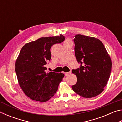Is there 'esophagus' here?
<instances>
[{"instance_id":"obj_1","label":"esophagus","mask_w":122,"mask_h":122,"mask_svg":"<svg viewBox=\"0 0 122 122\" xmlns=\"http://www.w3.org/2000/svg\"><path fill=\"white\" fill-rule=\"evenodd\" d=\"M71 74V72H67V73H65V76H68Z\"/></svg>"}]
</instances>
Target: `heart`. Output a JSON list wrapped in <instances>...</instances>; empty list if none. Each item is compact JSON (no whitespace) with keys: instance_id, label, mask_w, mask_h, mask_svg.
<instances>
[{"instance_id":"b5f03b06","label":"heart","mask_w":122,"mask_h":122,"mask_svg":"<svg viewBox=\"0 0 122 122\" xmlns=\"http://www.w3.org/2000/svg\"><path fill=\"white\" fill-rule=\"evenodd\" d=\"M69 41H70L69 40H66L65 41V42H69Z\"/></svg>"}]
</instances>
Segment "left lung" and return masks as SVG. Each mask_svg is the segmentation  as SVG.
I'll return each mask as SVG.
<instances>
[{
	"instance_id": "obj_1",
	"label": "left lung",
	"mask_w": 122,
	"mask_h": 122,
	"mask_svg": "<svg viewBox=\"0 0 122 122\" xmlns=\"http://www.w3.org/2000/svg\"><path fill=\"white\" fill-rule=\"evenodd\" d=\"M75 54L80 68L73 69L77 81L73 91L84 98L98 95L106 86L111 70V60L99 39L77 34L74 39Z\"/></svg>"
}]
</instances>
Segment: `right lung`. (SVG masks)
I'll return each mask as SVG.
<instances>
[{"label":"right lung","mask_w":122,"mask_h":122,"mask_svg":"<svg viewBox=\"0 0 122 122\" xmlns=\"http://www.w3.org/2000/svg\"><path fill=\"white\" fill-rule=\"evenodd\" d=\"M65 36L42 37L22 47L15 62L18 83L25 94L32 100L45 102L56 93L64 74L47 73L45 65L51 59V48L65 40Z\"/></svg>","instance_id":"obj_1"}]
</instances>
